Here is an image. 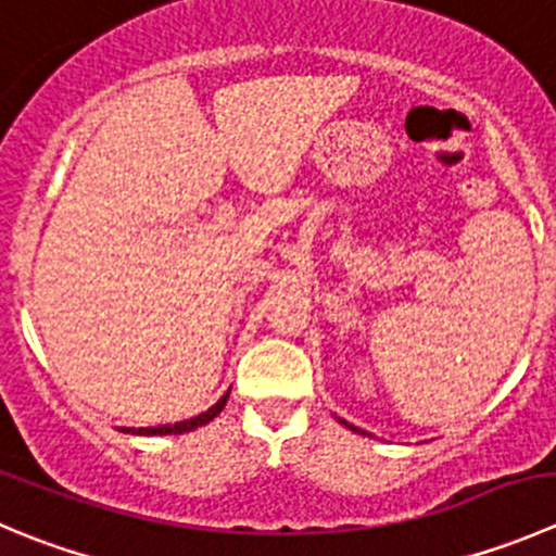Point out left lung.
Wrapping results in <instances>:
<instances>
[{
    "label": "left lung",
    "mask_w": 556,
    "mask_h": 556,
    "mask_svg": "<svg viewBox=\"0 0 556 556\" xmlns=\"http://www.w3.org/2000/svg\"><path fill=\"white\" fill-rule=\"evenodd\" d=\"M342 424H344V427H350V424H348V421H342ZM350 429H355V427H350Z\"/></svg>",
    "instance_id": "left-lung-1"
}]
</instances>
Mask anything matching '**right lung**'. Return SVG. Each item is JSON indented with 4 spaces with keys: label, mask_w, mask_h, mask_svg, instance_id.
<instances>
[{
    "label": "right lung",
    "mask_w": 556,
    "mask_h": 556,
    "mask_svg": "<svg viewBox=\"0 0 556 556\" xmlns=\"http://www.w3.org/2000/svg\"><path fill=\"white\" fill-rule=\"evenodd\" d=\"M230 391L225 393L223 399H219L214 407H208L206 413L195 415V418H190V421H179V424H165V427H143V429H122V432H132V434H185V432H192V429L203 427V424L214 421L219 413L225 409V402H228Z\"/></svg>",
    "instance_id": "right-lung-1"
}]
</instances>
